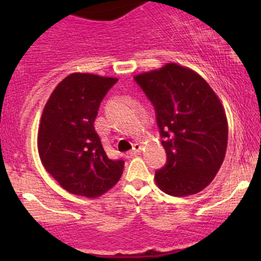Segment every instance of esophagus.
<instances>
[{"label": "esophagus", "instance_id": "34e87169", "mask_svg": "<svg viewBox=\"0 0 261 261\" xmlns=\"http://www.w3.org/2000/svg\"><path fill=\"white\" fill-rule=\"evenodd\" d=\"M140 152H141V146L139 144H135L133 146V148H132V151H128L126 153V158H133V156L138 155Z\"/></svg>", "mask_w": 261, "mask_h": 261}]
</instances>
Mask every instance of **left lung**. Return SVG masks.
Listing matches in <instances>:
<instances>
[{
  "instance_id": "1",
  "label": "left lung",
  "mask_w": 261,
  "mask_h": 261,
  "mask_svg": "<svg viewBox=\"0 0 261 261\" xmlns=\"http://www.w3.org/2000/svg\"><path fill=\"white\" fill-rule=\"evenodd\" d=\"M154 107L166 151L155 181L166 194L184 197L202 191L222 165L228 141L223 107L208 83L177 64L134 77Z\"/></svg>"
}]
</instances>
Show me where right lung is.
<instances>
[{"instance_id":"obj_1","label":"right lung","mask_w":261,"mask_h":261,"mask_svg":"<svg viewBox=\"0 0 261 261\" xmlns=\"http://www.w3.org/2000/svg\"><path fill=\"white\" fill-rule=\"evenodd\" d=\"M117 80L72 73L49 96L41 115L38 149L46 171L77 196L98 197L110 190L124 162L105 152L94 122L99 105Z\"/></svg>"}]
</instances>
